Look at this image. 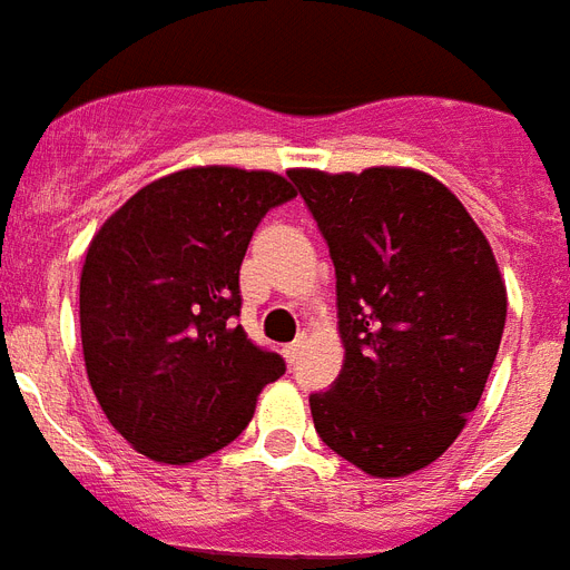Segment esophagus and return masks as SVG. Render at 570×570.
<instances>
[{"mask_svg":"<svg viewBox=\"0 0 570 570\" xmlns=\"http://www.w3.org/2000/svg\"><path fill=\"white\" fill-rule=\"evenodd\" d=\"M299 352H303V341H294V343H288L285 350H282V355H285V361H288V364H294V361L299 358Z\"/></svg>","mask_w":570,"mask_h":570,"instance_id":"34e87169","label":"esophagus"}]
</instances>
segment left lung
<instances>
[{
  "mask_svg": "<svg viewBox=\"0 0 570 570\" xmlns=\"http://www.w3.org/2000/svg\"><path fill=\"white\" fill-rule=\"evenodd\" d=\"M337 279L343 366L314 393L328 449L373 478H404L460 436L495 364L507 285L454 191L416 168H291Z\"/></svg>",
  "mask_w": 570,
  "mask_h": 570,
  "instance_id": "left-lung-1",
  "label": "left lung"
}]
</instances>
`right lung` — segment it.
<instances>
[{
    "instance_id": "obj_1",
    "label": "right lung",
    "mask_w": 570,
    "mask_h": 570,
    "mask_svg": "<svg viewBox=\"0 0 570 570\" xmlns=\"http://www.w3.org/2000/svg\"><path fill=\"white\" fill-rule=\"evenodd\" d=\"M294 195L274 171L180 168L142 186L92 235L81 271L87 379L110 425L145 458L186 465L215 454L285 373L235 317L253 229Z\"/></svg>"
}]
</instances>
